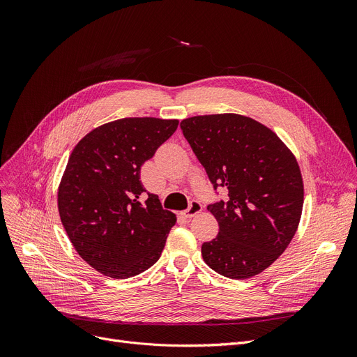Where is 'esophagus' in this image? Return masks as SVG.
<instances>
[{"label":"esophagus","instance_id":"obj_1","mask_svg":"<svg viewBox=\"0 0 357 357\" xmlns=\"http://www.w3.org/2000/svg\"><path fill=\"white\" fill-rule=\"evenodd\" d=\"M201 210H202V205H201V202H199V201H197V199H192V201L190 202V207L186 208V210L182 213V215H183V217H186V218H191V217L197 215Z\"/></svg>","mask_w":357,"mask_h":357}]
</instances>
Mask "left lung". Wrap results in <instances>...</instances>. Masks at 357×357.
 I'll return each mask as SVG.
<instances>
[{"label":"left lung","mask_w":357,"mask_h":357,"mask_svg":"<svg viewBox=\"0 0 357 357\" xmlns=\"http://www.w3.org/2000/svg\"><path fill=\"white\" fill-rule=\"evenodd\" d=\"M182 135L208 175V204L220 231L205 241L204 261L230 279L269 268L291 243L304 204L298 163L272 130L238 114L197 116L181 121Z\"/></svg>","instance_id":"left-lung-1"}]
</instances>
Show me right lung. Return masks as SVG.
Here are the masks:
<instances>
[{
	"label": "right lung",
	"instance_id": "right-lung-1",
	"mask_svg": "<svg viewBox=\"0 0 357 357\" xmlns=\"http://www.w3.org/2000/svg\"><path fill=\"white\" fill-rule=\"evenodd\" d=\"M176 128L178 120L121 119L73 149L58 192L61 221L75 250L105 276H136L160 257L176 217L153 194L142 202L140 167Z\"/></svg>",
	"mask_w": 357,
	"mask_h": 357
}]
</instances>
